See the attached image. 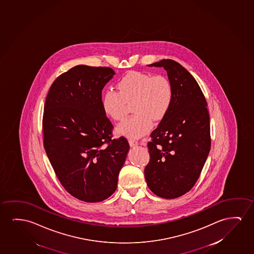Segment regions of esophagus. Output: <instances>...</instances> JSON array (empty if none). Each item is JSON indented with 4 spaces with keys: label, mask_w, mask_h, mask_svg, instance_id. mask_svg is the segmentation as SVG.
I'll return each instance as SVG.
<instances>
[{
    "label": "esophagus",
    "mask_w": 254,
    "mask_h": 254,
    "mask_svg": "<svg viewBox=\"0 0 254 254\" xmlns=\"http://www.w3.org/2000/svg\"><path fill=\"white\" fill-rule=\"evenodd\" d=\"M129 145H130V147H135L138 144V143H137V141H136V140L134 139H129Z\"/></svg>",
    "instance_id": "esophagus-1"
}]
</instances>
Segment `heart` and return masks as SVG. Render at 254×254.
I'll use <instances>...</instances> for the list:
<instances>
[{
	"label": "heart",
	"mask_w": 254,
	"mask_h": 254,
	"mask_svg": "<svg viewBox=\"0 0 254 254\" xmlns=\"http://www.w3.org/2000/svg\"><path fill=\"white\" fill-rule=\"evenodd\" d=\"M118 90L107 89L102 98L104 113L115 121H122L127 114V103H133L135 114L118 127L121 135L138 138L144 136L152 126V120L165 117L172 105L173 90L171 82L163 75H152L132 71L118 82Z\"/></svg>",
	"instance_id": "heart-1"
}]
</instances>
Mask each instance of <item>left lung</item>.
<instances>
[{
    "mask_svg": "<svg viewBox=\"0 0 254 254\" xmlns=\"http://www.w3.org/2000/svg\"><path fill=\"white\" fill-rule=\"evenodd\" d=\"M165 68L173 90L168 112L150 134L147 186L157 196L172 199L192 188L211 149L207 103L195 78L179 63L164 59L148 65Z\"/></svg>",
    "mask_w": 254,
    "mask_h": 254,
    "instance_id": "left-lung-1",
    "label": "left lung"
}]
</instances>
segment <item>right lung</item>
I'll return each mask as SVG.
<instances>
[{"mask_svg": "<svg viewBox=\"0 0 254 254\" xmlns=\"http://www.w3.org/2000/svg\"><path fill=\"white\" fill-rule=\"evenodd\" d=\"M115 72L77 65L50 87L44 105L43 144L63 186L79 200L97 203L118 187L129 150L127 139H111L113 125L102 107V90Z\"/></svg>", "mask_w": 254, "mask_h": 254, "instance_id": "right-lung-1", "label": "right lung"}]
</instances>
